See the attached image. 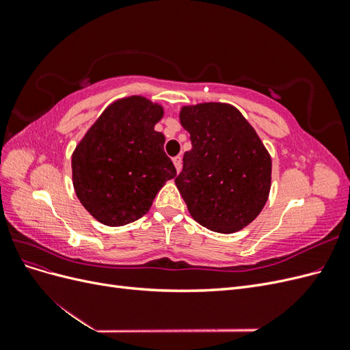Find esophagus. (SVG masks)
Masks as SVG:
<instances>
[{
  "mask_svg": "<svg viewBox=\"0 0 350 350\" xmlns=\"http://www.w3.org/2000/svg\"><path fill=\"white\" fill-rule=\"evenodd\" d=\"M172 162H174V165H175L176 172L181 171V166H183V159H181V156H175V157L172 159Z\"/></svg>",
  "mask_w": 350,
  "mask_h": 350,
  "instance_id": "1",
  "label": "esophagus"
}]
</instances>
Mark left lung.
I'll return each mask as SVG.
<instances>
[{
	"label": "left lung",
	"mask_w": 350,
	"mask_h": 350,
	"mask_svg": "<svg viewBox=\"0 0 350 350\" xmlns=\"http://www.w3.org/2000/svg\"><path fill=\"white\" fill-rule=\"evenodd\" d=\"M179 120L193 149L175 184L189 215L220 234L245 228L266 204L271 183V157L256 130L228 103L184 107Z\"/></svg>",
	"instance_id": "8db88e82"
}]
</instances>
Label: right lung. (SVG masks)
<instances>
[{
	"label": "right lung",
	"instance_id": "right-lung-1",
	"mask_svg": "<svg viewBox=\"0 0 350 350\" xmlns=\"http://www.w3.org/2000/svg\"><path fill=\"white\" fill-rule=\"evenodd\" d=\"M163 108L142 96L113 102L102 112L71 159L80 203L107 226H122L149 211L176 169L154 131Z\"/></svg>",
	"mask_w": 350,
	"mask_h": 350
}]
</instances>
